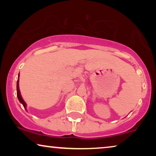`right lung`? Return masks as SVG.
I'll list each match as a JSON object with an SVG mask.
<instances>
[{
	"label": "right lung",
	"mask_w": 156,
	"mask_h": 156,
	"mask_svg": "<svg viewBox=\"0 0 156 156\" xmlns=\"http://www.w3.org/2000/svg\"><path fill=\"white\" fill-rule=\"evenodd\" d=\"M17 97H18L19 101L23 104V106H24V108L26 109V103H25V101L22 98V96L20 94V89H19V79H18V82H17Z\"/></svg>",
	"instance_id": "add662e5"
}]
</instances>
